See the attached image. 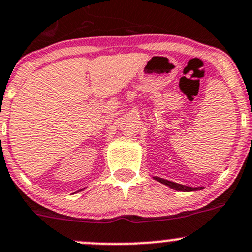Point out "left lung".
<instances>
[{
  "instance_id": "8db88e82",
  "label": "left lung",
  "mask_w": 252,
  "mask_h": 252,
  "mask_svg": "<svg viewBox=\"0 0 252 252\" xmlns=\"http://www.w3.org/2000/svg\"><path fill=\"white\" fill-rule=\"evenodd\" d=\"M158 182L163 183V184L168 185V187H171L172 189L174 190H178V191H194V190H200L201 188H191V187H185V185H182V184H177V183H173V182H169V180H166V179H161V178H156Z\"/></svg>"
}]
</instances>
